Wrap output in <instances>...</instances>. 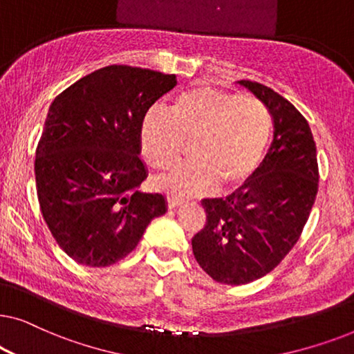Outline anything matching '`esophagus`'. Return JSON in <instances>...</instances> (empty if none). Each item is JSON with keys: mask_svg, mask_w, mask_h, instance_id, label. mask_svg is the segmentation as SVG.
Wrapping results in <instances>:
<instances>
[{"mask_svg": "<svg viewBox=\"0 0 354 354\" xmlns=\"http://www.w3.org/2000/svg\"><path fill=\"white\" fill-rule=\"evenodd\" d=\"M183 205V200H178V198H174V196H169L167 198V206L169 209H176V207L182 206Z\"/></svg>", "mask_w": 354, "mask_h": 354, "instance_id": "esophagus-1", "label": "esophagus"}]
</instances>
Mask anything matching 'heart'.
<instances>
[{
    "mask_svg": "<svg viewBox=\"0 0 354 354\" xmlns=\"http://www.w3.org/2000/svg\"><path fill=\"white\" fill-rule=\"evenodd\" d=\"M272 119L258 100L196 86L180 93L171 109H149L140 127L142 153L149 166L166 171L178 161L183 140H195L192 158L158 178L161 190L196 196L217 183L239 187L263 161Z\"/></svg>",
    "mask_w": 354,
    "mask_h": 354,
    "instance_id": "b5f03b06",
    "label": "heart"
}]
</instances>
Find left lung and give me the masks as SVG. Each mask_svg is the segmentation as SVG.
I'll return each instance as SVG.
<instances>
[{"label":"left lung","mask_w":354,"mask_h":354,"mask_svg":"<svg viewBox=\"0 0 354 354\" xmlns=\"http://www.w3.org/2000/svg\"><path fill=\"white\" fill-rule=\"evenodd\" d=\"M263 101L274 140L259 167L225 198H206V224L192 239L193 254L219 283L243 285L277 268L301 235L317 195V153L308 120L258 82L239 80Z\"/></svg>","instance_id":"left-lung-1"}]
</instances>
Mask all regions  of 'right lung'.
<instances>
[{"label":"right lung","mask_w":354,"mask_h":354,"mask_svg":"<svg viewBox=\"0 0 354 354\" xmlns=\"http://www.w3.org/2000/svg\"><path fill=\"white\" fill-rule=\"evenodd\" d=\"M177 85L174 74L108 66L53 101L35 153V180L48 229L67 256L90 268L124 259L154 217L161 193H145L140 153L147 111Z\"/></svg>","instance_id":"1"}]
</instances>
